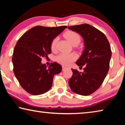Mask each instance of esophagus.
Returning a JSON list of instances; mask_svg holds the SVG:
<instances>
[{"instance_id":"obj_1","label":"esophagus","mask_w":125,"mask_h":125,"mask_svg":"<svg viewBox=\"0 0 125 125\" xmlns=\"http://www.w3.org/2000/svg\"><path fill=\"white\" fill-rule=\"evenodd\" d=\"M65 69H67V67H65V66H62V70H63V71L65 70Z\"/></svg>"}]
</instances>
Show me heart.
I'll use <instances>...</instances> for the list:
<instances>
[{
	"label": "heart",
	"mask_w": 125,
	"mask_h": 125,
	"mask_svg": "<svg viewBox=\"0 0 125 125\" xmlns=\"http://www.w3.org/2000/svg\"><path fill=\"white\" fill-rule=\"evenodd\" d=\"M64 37L66 38L68 41L72 45H75L79 43L80 41V36L77 32H74L72 31H68L64 33ZM58 38L57 37H55L52 40L51 44V48L52 50H55L56 48V45L57 43ZM77 58V55L74 53H61L57 57L56 60L57 62L61 64L69 65L73 61H74Z\"/></svg>",
	"instance_id": "1"
}]
</instances>
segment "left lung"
Masks as SVG:
<instances>
[{
	"label": "left lung",
	"mask_w": 125,
	"mask_h": 125,
	"mask_svg": "<svg viewBox=\"0 0 125 125\" xmlns=\"http://www.w3.org/2000/svg\"><path fill=\"white\" fill-rule=\"evenodd\" d=\"M68 29L81 36L84 49L76 64L84 65L83 72L72 69L73 75L68 83L76 94L86 96L95 92L108 73L111 51L106 37L100 31L86 24L69 26Z\"/></svg>",
	"instance_id": "obj_1"
}]
</instances>
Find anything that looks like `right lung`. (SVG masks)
I'll return each instance as SVG.
<instances>
[{
	"label": "right lung",
	"instance_id": "add662e5",
	"mask_svg": "<svg viewBox=\"0 0 125 125\" xmlns=\"http://www.w3.org/2000/svg\"><path fill=\"white\" fill-rule=\"evenodd\" d=\"M67 27L35 26L18 40L12 54L13 71L20 85L29 94L37 95L48 92L54 75L62 71L60 64L53 62L47 67L41 58L51 53L52 40Z\"/></svg>",
	"mask_w": 125,
	"mask_h": 125
}]
</instances>
